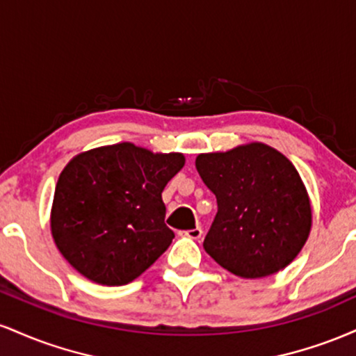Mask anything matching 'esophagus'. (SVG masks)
Masks as SVG:
<instances>
[{
  "instance_id": "1",
  "label": "esophagus",
  "mask_w": 356,
  "mask_h": 356,
  "mask_svg": "<svg viewBox=\"0 0 356 356\" xmlns=\"http://www.w3.org/2000/svg\"><path fill=\"white\" fill-rule=\"evenodd\" d=\"M182 234H184V236H187V238H191V239H201V236H202V229H201V227H194V229L184 231Z\"/></svg>"
}]
</instances>
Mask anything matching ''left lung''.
<instances>
[{
    "mask_svg": "<svg viewBox=\"0 0 356 356\" xmlns=\"http://www.w3.org/2000/svg\"><path fill=\"white\" fill-rule=\"evenodd\" d=\"M218 214L204 239L216 263L241 277L288 266L312 229V206L295 165L273 147L249 144L195 159Z\"/></svg>",
    "mask_w": 356,
    "mask_h": 356,
    "instance_id": "8db88e82",
    "label": "left lung"
}]
</instances>
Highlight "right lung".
Returning a JSON list of instances; mask_svg holds the SVG:
<instances>
[{
  "label": "right lung",
  "instance_id": "add662e5",
  "mask_svg": "<svg viewBox=\"0 0 356 356\" xmlns=\"http://www.w3.org/2000/svg\"><path fill=\"white\" fill-rule=\"evenodd\" d=\"M182 154H152L129 142L76 155L60 174L51 234L65 259L99 284L140 276L170 246L162 191Z\"/></svg>",
  "mask_w": 356,
  "mask_h": 356
}]
</instances>
